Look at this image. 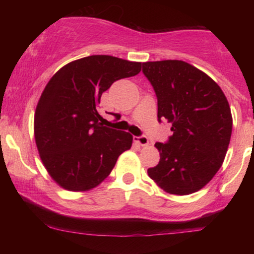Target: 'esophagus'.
Listing matches in <instances>:
<instances>
[{
	"label": "esophagus",
	"instance_id": "obj_1",
	"mask_svg": "<svg viewBox=\"0 0 254 254\" xmlns=\"http://www.w3.org/2000/svg\"><path fill=\"white\" fill-rule=\"evenodd\" d=\"M134 141L136 142L137 144H140L141 147H147V145L149 144V140L147 136H135Z\"/></svg>",
	"mask_w": 254,
	"mask_h": 254
}]
</instances>
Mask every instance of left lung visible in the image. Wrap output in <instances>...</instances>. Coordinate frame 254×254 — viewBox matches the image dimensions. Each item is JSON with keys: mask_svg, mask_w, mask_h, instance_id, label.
<instances>
[{"mask_svg": "<svg viewBox=\"0 0 254 254\" xmlns=\"http://www.w3.org/2000/svg\"><path fill=\"white\" fill-rule=\"evenodd\" d=\"M157 96L159 120L172 124L168 143L156 142L159 163L148 176L166 193L202 189L223 164L232 131L228 99L206 72L182 60L143 62Z\"/></svg>", "mask_w": 254, "mask_h": 254, "instance_id": "obj_1", "label": "left lung"}]
</instances>
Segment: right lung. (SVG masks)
Returning <instances> with one entry per match:
<instances>
[{
  "instance_id": "obj_1",
  "label": "right lung",
  "mask_w": 254,
  "mask_h": 254,
  "mask_svg": "<svg viewBox=\"0 0 254 254\" xmlns=\"http://www.w3.org/2000/svg\"><path fill=\"white\" fill-rule=\"evenodd\" d=\"M141 71V62L90 55L64 65L45 86L34 113L41 162L62 189L86 192L102 184L133 136L103 126L100 97L118 79Z\"/></svg>"
}]
</instances>
